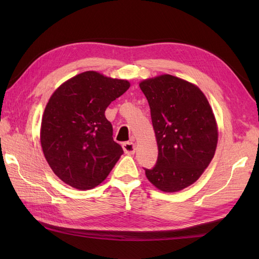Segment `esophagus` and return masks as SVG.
<instances>
[{"instance_id":"obj_1","label":"esophagus","mask_w":259,"mask_h":259,"mask_svg":"<svg viewBox=\"0 0 259 259\" xmlns=\"http://www.w3.org/2000/svg\"><path fill=\"white\" fill-rule=\"evenodd\" d=\"M122 148H123V151L125 153H128V155H133V153H135V150H136V145L134 144V142H123L122 144Z\"/></svg>"}]
</instances>
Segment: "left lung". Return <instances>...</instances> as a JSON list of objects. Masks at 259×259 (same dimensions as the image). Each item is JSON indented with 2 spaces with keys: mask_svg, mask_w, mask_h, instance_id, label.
Segmentation results:
<instances>
[{
  "mask_svg": "<svg viewBox=\"0 0 259 259\" xmlns=\"http://www.w3.org/2000/svg\"><path fill=\"white\" fill-rule=\"evenodd\" d=\"M150 107L158 159L146 176L166 192L183 190L200 177L216 151L218 131L212 110L199 88L163 74L142 81Z\"/></svg>",
  "mask_w": 259,
  "mask_h": 259,
  "instance_id": "1",
  "label": "left lung"
}]
</instances>
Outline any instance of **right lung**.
Returning a JSON list of instances; mask_svg holds the SVG:
<instances>
[{
  "instance_id": "add662e5",
  "label": "right lung",
  "mask_w": 259,
  "mask_h": 259,
  "mask_svg": "<svg viewBox=\"0 0 259 259\" xmlns=\"http://www.w3.org/2000/svg\"><path fill=\"white\" fill-rule=\"evenodd\" d=\"M129 87L126 80L87 71L54 91L43 113L41 146L63 183L88 190L108 177L123 150L104 111Z\"/></svg>"
}]
</instances>
